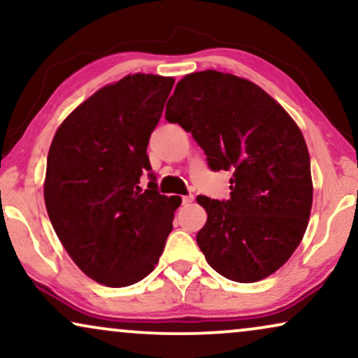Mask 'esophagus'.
<instances>
[{
	"label": "esophagus",
	"instance_id": "obj_1",
	"mask_svg": "<svg viewBox=\"0 0 358 358\" xmlns=\"http://www.w3.org/2000/svg\"><path fill=\"white\" fill-rule=\"evenodd\" d=\"M193 194H185V196H182V201H183V205H192L193 203Z\"/></svg>",
	"mask_w": 358,
	"mask_h": 358
}]
</instances>
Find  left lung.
Masks as SVG:
<instances>
[{"label":"left lung","mask_w":358,"mask_h":358,"mask_svg":"<svg viewBox=\"0 0 358 358\" xmlns=\"http://www.w3.org/2000/svg\"><path fill=\"white\" fill-rule=\"evenodd\" d=\"M166 120L192 132L211 170H231L228 201L196 198V243L226 279L257 282L286 264L309 224L310 158L292 117L251 80L218 71L185 76Z\"/></svg>","instance_id":"8db88e82"}]
</instances>
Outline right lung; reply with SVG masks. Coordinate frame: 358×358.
<instances>
[{
	"label": "right lung",
	"mask_w": 358,
	"mask_h": 358,
	"mask_svg": "<svg viewBox=\"0 0 358 358\" xmlns=\"http://www.w3.org/2000/svg\"><path fill=\"white\" fill-rule=\"evenodd\" d=\"M173 84L137 72L103 85L66 117L49 148V220L71 259L103 286H132L155 269L182 205L153 182L138 187Z\"/></svg>",
	"instance_id": "obj_1"
}]
</instances>
